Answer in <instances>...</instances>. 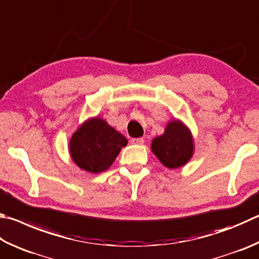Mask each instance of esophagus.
I'll use <instances>...</instances> for the list:
<instances>
[{"label":"esophagus","mask_w":259,"mask_h":259,"mask_svg":"<svg viewBox=\"0 0 259 259\" xmlns=\"http://www.w3.org/2000/svg\"><path fill=\"white\" fill-rule=\"evenodd\" d=\"M144 142H145L144 138H133L131 139V143L135 145H143Z\"/></svg>","instance_id":"34e87169"}]
</instances>
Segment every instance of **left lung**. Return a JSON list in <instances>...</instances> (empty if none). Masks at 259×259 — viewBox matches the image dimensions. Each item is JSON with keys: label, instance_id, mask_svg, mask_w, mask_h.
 Listing matches in <instances>:
<instances>
[{"label": "left lung", "instance_id": "8db88e82", "mask_svg": "<svg viewBox=\"0 0 259 259\" xmlns=\"http://www.w3.org/2000/svg\"><path fill=\"white\" fill-rule=\"evenodd\" d=\"M152 150L164 166L178 168L185 165L194 152L190 131L180 121H172L164 135L153 140Z\"/></svg>", "mask_w": 259, "mask_h": 259}]
</instances>
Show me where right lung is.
Here are the masks:
<instances>
[{"label": "right lung", "mask_w": 259, "mask_h": 259, "mask_svg": "<svg viewBox=\"0 0 259 259\" xmlns=\"http://www.w3.org/2000/svg\"><path fill=\"white\" fill-rule=\"evenodd\" d=\"M124 136L117 133L100 117L84 123L70 140L72 159L82 170L100 173L109 168L122 147L126 145Z\"/></svg>", "instance_id": "right-lung-1"}]
</instances>
